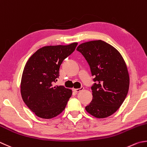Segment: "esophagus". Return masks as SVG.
Returning a JSON list of instances; mask_svg holds the SVG:
<instances>
[{"instance_id":"34e87169","label":"esophagus","mask_w":147,"mask_h":147,"mask_svg":"<svg viewBox=\"0 0 147 147\" xmlns=\"http://www.w3.org/2000/svg\"><path fill=\"white\" fill-rule=\"evenodd\" d=\"M84 90V87H81L80 88H76V89H74V91H75V92H76V93H77V92H79V91H82V90Z\"/></svg>"}]
</instances>
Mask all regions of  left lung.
I'll list each match as a JSON object with an SVG mask.
<instances>
[{
	"label": "left lung",
	"mask_w": 147,
	"mask_h": 147,
	"mask_svg": "<svg viewBox=\"0 0 147 147\" xmlns=\"http://www.w3.org/2000/svg\"><path fill=\"white\" fill-rule=\"evenodd\" d=\"M77 51L86 59L96 82L91 86L92 100L85 109L95 118L109 117L128 93L129 76L125 61L114 47L102 40L81 43Z\"/></svg>",
	"instance_id": "8db88e82"
}]
</instances>
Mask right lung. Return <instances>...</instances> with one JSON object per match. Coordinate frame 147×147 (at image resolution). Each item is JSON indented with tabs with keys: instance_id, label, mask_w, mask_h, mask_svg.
Returning a JSON list of instances; mask_svg holds the SVG:
<instances>
[{
	"instance_id": "right-lung-1",
	"label": "right lung",
	"mask_w": 147,
	"mask_h": 147,
	"mask_svg": "<svg viewBox=\"0 0 147 147\" xmlns=\"http://www.w3.org/2000/svg\"><path fill=\"white\" fill-rule=\"evenodd\" d=\"M50 45L40 48L27 61L22 74L20 92L25 104L37 117L51 119L61 114L72 95L63 86H54L59 68L77 45Z\"/></svg>"
}]
</instances>
